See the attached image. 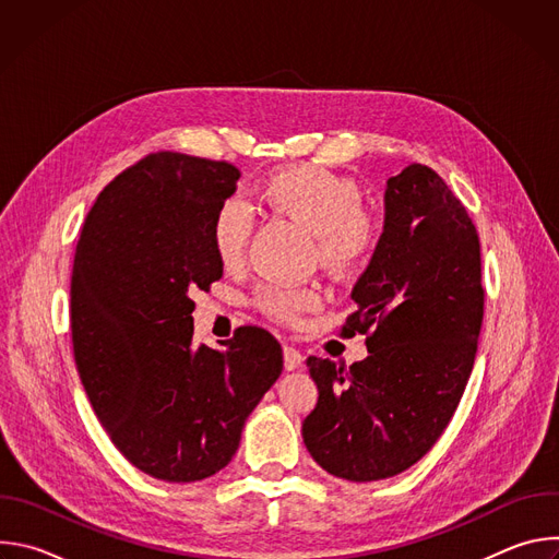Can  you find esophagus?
<instances>
[{
    "label": "esophagus",
    "mask_w": 559,
    "mask_h": 559,
    "mask_svg": "<svg viewBox=\"0 0 559 559\" xmlns=\"http://www.w3.org/2000/svg\"><path fill=\"white\" fill-rule=\"evenodd\" d=\"M283 358H285V369L287 371H294V369L302 367V362H305V356L296 347H289V345L283 347Z\"/></svg>",
    "instance_id": "1"
}]
</instances>
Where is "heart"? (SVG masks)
I'll return each instance as SVG.
<instances>
[{"mask_svg":"<svg viewBox=\"0 0 559 559\" xmlns=\"http://www.w3.org/2000/svg\"><path fill=\"white\" fill-rule=\"evenodd\" d=\"M259 203L274 214L289 216L313 231L316 254L334 270L362 265L380 246L384 223L378 212L365 207L358 183L321 166H289L267 175L257 192ZM254 216L238 199H225L212 214L210 243L225 270L243 263ZM252 302L274 321L296 323L321 305L313 287L261 285Z\"/></svg>","mask_w":559,"mask_h":559,"instance_id":"obj_1","label":"heart"}]
</instances>
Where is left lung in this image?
I'll return each instance as SVG.
<instances>
[{
  "mask_svg": "<svg viewBox=\"0 0 559 559\" xmlns=\"http://www.w3.org/2000/svg\"><path fill=\"white\" fill-rule=\"evenodd\" d=\"M341 336L365 334L352 367L307 358L318 403L302 440L328 473L373 483L416 464L451 423L485 316L480 238L436 170L386 181L384 231L354 285Z\"/></svg>",
  "mask_w": 559,
  "mask_h": 559,
  "instance_id": "obj_1",
  "label": "left lung"
}]
</instances>
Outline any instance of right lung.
<instances>
[{
	"label": "right lung",
	"instance_id": "add662e5",
	"mask_svg": "<svg viewBox=\"0 0 559 559\" xmlns=\"http://www.w3.org/2000/svg\"><path fill=\"white\" fill-rule=\"evenodd\" d=\"M241 177L227 162L152 152L115 177L79 234L70 332L79 378L112 444L139 471L197 483L221 471L283 371L263 328L197 347V289L223 276L214 210Z\"/></svg>",
	"mask_w": 559,
	"mask_h": 559
}]
</instances>
